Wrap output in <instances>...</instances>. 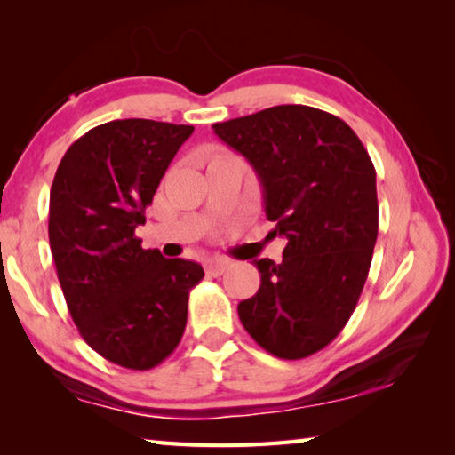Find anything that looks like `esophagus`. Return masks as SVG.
I'll list each match as a JSON object with an SVG mask.
<instances>
[{
    "mask_svg": "<svg viewBox=\"0 0 455 455\" xmlns=\"http://www.w3.org/2000/svg\"><path fill=\"white\" fill-rule=\"evenodd\" d=\"M228 268V260L225 259H211L204 263V271L209 276H220Z\"/></svg>",
    "mask_w": 455,
    "mask_h": 455,
    "instance_id": "1",
    "label": "esophagus"
}]
</instances>
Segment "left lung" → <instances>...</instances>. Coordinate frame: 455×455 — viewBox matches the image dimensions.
<instances>
[{"instance_id": "1", "label": "left lung", "mask_w": 455, "mask_h": 455, "mask_svg": "<svg viewBox=\"0 0 455 455\" xmlns=\"http://www.w3.org/2000/svg\"><path fill=\"white\" fill-rule=\"evenodd\" d=\"M263 184L281 263L255 260L260 287L238 317L265 351L303 359L347 325L367 281L379 228L375 166L341 118L284 104L212 126Z\"/></svg>"}]
</instances>
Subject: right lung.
Masks as SVG:
<instances>
[{"mask_svg":"<svg viewBox=\"0 0 455 455\" xmlns=\"http://www.w3.org/2000/svg\"><path fill=\"white\" fill-rule=\"evenodd\" d=\"M195 126L144 118L88 130L61 158L50 190V249L80 335L98 355L146 371L179 347L203 267L142 249L160 179Z\"/></svg>","mask_w":455,"mask_h":455,"instance_id":"right-lung-1","label":"right lung"}]
</instances>
